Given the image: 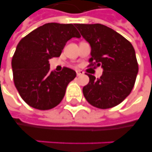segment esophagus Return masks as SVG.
<instances>
[{"instance_id": "1", "label": "esophagus", "mask_w": 152, "mask_h": 152, "mask_svg": "<svg viewBox=\"0 0 152 152\" xmlns=\"http://www.w3.org/2000/svg\"><path fill=\"white\" fill-rule=\"evenodd\" d=\"M76 74H77V76H80V75H83L84 73H83V71L78 69V70H76Z\"/></svg>"}]
</instances>
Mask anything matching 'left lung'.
<instances>
[{"label": "left lung", "instance_id": "1", "mask_svg": "<svg viewBox=\"0 0 152 152\" xmlns=\"http://www.w3.org/2000/svg\"><path fill=\"white\" fill-rule=\"evenodd\" d=\"M77 28L91 46L88 65L102 66V75L88 74L89 83L83 88L89 104L109 109L120 104L135 84L138 64L133 45L112 28L100 23H77Z\"/></svg>", "mask_w": 152, "mask_h": 152}]
</instances>
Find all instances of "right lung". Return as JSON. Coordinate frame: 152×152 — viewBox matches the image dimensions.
<instances>
[{"label":"right lung","instance_id":"1","mask_svg":"<svg viewBox=\"0 0 152 152\" xmlns=\"http://www.w3.org/2000/svg\"><path fill=\"white\" fill-rule=\"evenodd\" d=\"M75 23H48L23 37L16 47L11 65L16 89L33 108L47 110L58 105L76 72L64 67L61 72H50L49 60L59 57L72 37L81 35Z\"/></svg>","mask_w":152,"mask_h":152}]
</instances>
